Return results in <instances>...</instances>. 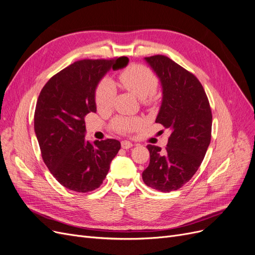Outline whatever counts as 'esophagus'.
Instances as JSON below:
<instances>
[{"label": "esophagus", "mask_w": 255, "mask_h": 255, "mask_svg": "<svg viewBox=\"0 0 255 255\" xmlns=\"http://www.w3.org/2000/svg\"><path fill=\"white\" fill-rule=\"evenodd\" d=\"M121 145H122V148H124V149H129L133 146V144L129 142V140H122Z\"/></svg>", "instance_id": "34e87169"}]
</instances>
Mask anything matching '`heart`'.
Listing matches in <instances>:
<instances>
[{"instance_id": "1", "label": "heart", "mask_w": 255, "mask_h": 255, "mask_svg": "<svg viewBox=\"0 0 255 255\" xmlns=\"http://www.w3.org/2000/svg\"><path fill=\"white\" fill-rule=\"evenodd\" d=\"M120 83L126 90L133 93L144 104L151 102L158 87L155 73L143 65H131L119 75ZM116 89L112 82L103 80L96 89V104L100 110L109 109L112 105ZM143 125V120L137 117L118 116L111 121V129L118 133L126 134L137 131Z\"/></svg>"}]
</instances>
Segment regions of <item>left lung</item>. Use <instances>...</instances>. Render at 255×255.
Masks as SVG:
<instances>
[{"label":"left lung","instance_id":"obj_1","mask_svg":"<svg viewBox=\"0 0 255 255\" xmlns=\"http://www.w3.org/2000/svg\"><path fill=\"white\" fill-rule=\"evenodd\" d=\"M145 61L163 88V100L155 123L170 130L165 150L148 145L150 163L142 173L152 189H180L197 171L211 140L212 113L208 98L194 74L165 55Z\"/></svg>","mask_w":255,"mask_h":255}]
</instances>
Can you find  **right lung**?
<instances>
[{"label":"right lung","instance_id":"right-lung-1","mask_svg":"<svg viewBox=\"0 0 255 255\" xmlns=\"http://www.w3.org/2000/svg\"><path fill=\"white\" fill-rule=\"evenodd\" d=\"M129 60H81L45 84L36 102L34 131L43 161L62 186L77 192L99 188L121 148L117 139L89 142L85 117L97 112L96 89L109 71L122 69Z\"/></svg>","mask_w":255,"mask_h":255}]
</instances>
